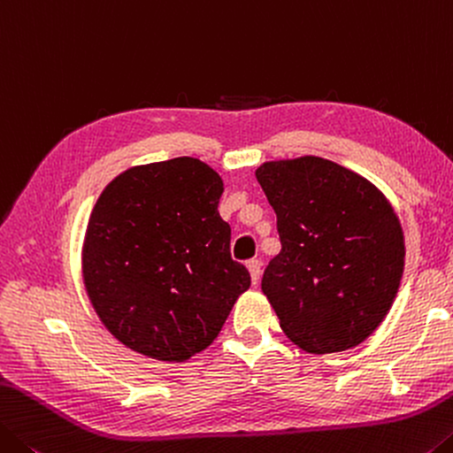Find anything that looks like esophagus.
<instances>
[{
  "label": "esophagus",
  "instance_id": "1",
  "mask_svg": "<svg viewBox=\"0 0 453 453\" xmlns=\"http://www.w3.org/2000/svg\"><path fill=\"white\" fill-rule=\"evenodd\" d=\"M247 269L250 273V280H253V285L257 287L258 280H261V263H258L257 258H250V261H247Z\"/></svg>",
  "mask_w": 453,
  "mask_h": 453
}]
</instances>
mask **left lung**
Returning <instances> with one entry per match:
<instances>
[{"instance_id": "8db88e82", "label": "left lung", "mask_w": 453, "mask_h": 453, "mask_svg": "<svg viewBox=\"0 0 453 453\" xmlns=\"http://www.w3.org/2000/svg\"><path fill=\"white\" fill-rule=\"evenodd\" d=\"M277 212L280 253L263 293L299 349L325 355L363 343L394 305L405 263L402 222L388 196L321 157L255 170Z\"/></svg>"}]
</instances>
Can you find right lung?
I'll list each match as a JSON object with an SVG mask.
<instances>
[{
    "mask_svg": "<svg viewBox=\"0 0 453 453\" xmlns=\"http://www.w3.org/2000/svg\"><path fill=\"white\" fill-rule=\"evenodd\" d=\"M225 184L206 162L136 165L96 200L81 279L96 315L128 349L178 363L206 349L250 275L231 258Z\"/></svg>",
    "mask_w": 453,
    "mask_h": 453,
    "instance_id": "add662e5",
    "label": "right lung"
}]
</instances>
